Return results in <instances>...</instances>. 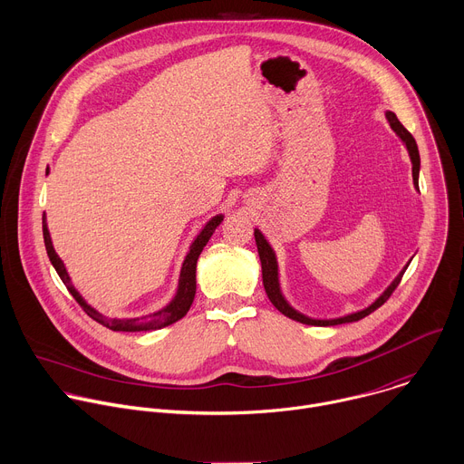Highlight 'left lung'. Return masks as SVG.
<instances>
[{
  "instance_id": "obj_1",
  "label": "left lung",
  "mask_w": 464,
  "mask_h": 464,
  "mask_svg": "<svg viewBox=\"0 0 464 464\" xmlns=\"http://www.w3.org/2000/svg\"><path fill=\"white\" fill-rule=\"evenodd\" d=\"M386 120L390 123V127L395 130V134L401 138V141L404 143V147L408 149V154H410V160H411V177H413V186L415 189H419V169H420V157H419V149H417V141L415 138L408 132V129L397 120L395 112L392 111H386ZM255 242H256V249H258V256H260V264H262V282H264V289L271 300V304L276 307V310L296 321V323H302V324H307V326H337V324H348V323H357L364 317H368L370 314H373L377 307H381L386 298L393 293V289L399 285L406 267L410 266L411 258L406 262V266L399 271V275L390 282V285L372 302L368 304L366 307H362V310H357V312H352L348 315H341V317H334V319H315V317H310V315H304L302 312L295 310V307L287 302V298L284 296L282 293V287H280V273H278V258H276V253L275 249L271 247L269 240L264 237V233L255 227Z\"/></svg>"
}]
</instances>
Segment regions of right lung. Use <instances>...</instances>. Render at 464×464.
I'll list each match as a JSON object with an SVG mask.
<instances>
[{
	"label": "right lung",
	"mask_w": 464,
	"mask_h": 464,
	"mask_svg": "<svg viewBox=\"0 0 464 464\" xmlns=\"http://www.w3.org/2000/svg\"><path fill=\"white\" fill-rule=\"evenodd\" d=\"M222 220H224V215L218 213V215L211 217V220L206 222V226L200 229V233L191 242L189 251L186 253V258L182 262L180 275H179L177 291H175L173 298L162 307V310L154 312V314H150L147 317H141V319H109V317L102 315L100 312H96L91 304H87V300L74 287L63 260L58 256V253H56V249L53 246V238H51V233H49L45 213H44V240H45V249H47V255L51 258V264L54 266L56 273L60 275V278L63 280V284L67 285L71 295L76 298V302L83 307L85 314L91 319H94L96 323H100L102 326H105V328H109L112 332H147V330L166 328V326L180 321L189 312V307H191V304L195 300V293H197V260H198L202 249L206 247V244L209 242L211 235L215 233L217 226H220Z\"/></svg>",
	"instance_id": "1"
}]
</instances>
